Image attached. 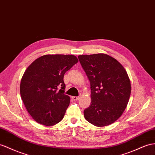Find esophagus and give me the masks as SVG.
Returning <instances> with one entry per match:
<instances>
[{"label": "esophagus", "instance_id": "1", "mask_svg": "<svg viewBox=\"0 0 155 155\" xmlns=\"http://www.w3.org/2000/svg\"><path fill=\"white\" fill-rule=\"evenodd\" d=\"M71 98H72V100L75 101V100H78L79 98H80V97L79 96H72L71 97Z\"/></svg>", "mask_w": 155, "mask_h": 155}]
</instances>
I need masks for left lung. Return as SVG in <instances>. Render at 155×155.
Returning <instances> with one entry per match:
<instances>
[{"mask_svg": "<svg viewBox=\"0 0 155 155\" xmlns=\"http://www.w3.org/2000/svg\"><path fill=\"white\" fill-rule=\"evenodd\" d=\"M78 59L90 83L91 104L84 110L86 120L104 127L113 124L124 113L131 94L126 69L105 54L80 55Z\"/></svg>", "mask_w": 155, "mask_h": 155, "instance_id": "8db88e82", "label": "left lung"}]
</instances>
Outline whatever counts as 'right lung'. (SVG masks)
<instances>
[{"mask_svg": "<svg viewBox=\"0 0 155 155\" xmlns=\"http://www.w3.org/2000/svg\"><path fill=\"white\" fill-rule=\"evenodd\" d=\"M78 61L73 55L48 54L27 67L21 80L20 94L27 110L37 122L51 126L62 120L70 103V97L64 94L63 77Z\"/></svg>", "mask_w": 155, "mask_h": 155, "instance_id": "right-lung-1", "label": "right lung"}]
</instances>
